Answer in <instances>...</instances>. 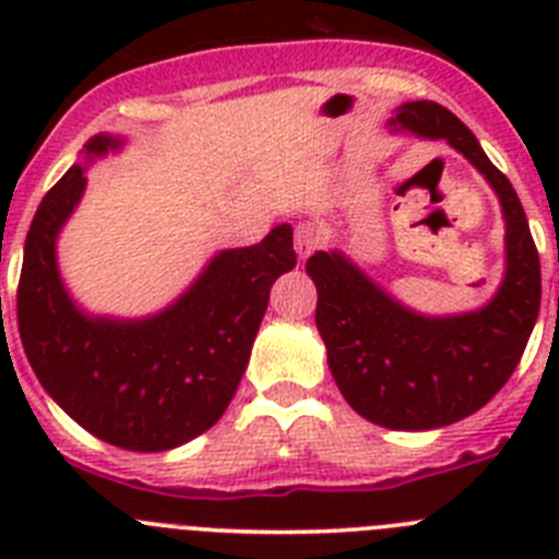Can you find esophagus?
I'll list each match as a JSON object with an SVG mask.
<instances>
[{
  "instance_id": "1",
  "label": "esophagus",
  "mask_w": 559,
  "mask_h": 559,
  "mask_svg": "<svg viewBox=\"0 0 559 559\" xmlns=\"http://www.w3.org/2000/svg\"><path fill=\"white\" fill-rule=\"evenodd\" d=\"M324 235L322 229L316 224H310V221H302V224L296 226V237H294V246H296V254H299V260H308L310 254H313L319 246H322Z\"/></svg>"
}]
</instances>
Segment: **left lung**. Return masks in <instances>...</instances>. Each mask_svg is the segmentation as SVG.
I'll return each mask as SVG.
<instances>
[{
	"label": "left lung",
	"instance_id": "obj_1",
	"mask_svg": "<svg viewBox=\"0 0 559 559\" xmlns=\"http://www.w3.org/2000/svg\"><path fill=\"white\" fill-rule=\"evenodd\" d=\"M394 131L448 140L490 181L507 221V274L481 310L419 316L355 269L341 251H316V328L349 406L374 426L428 431L471 417L510 380L540 310V257L510 179L487 159L473 131L445 106H400Z\"/></svg>",
	"mask_w": 559,
	"mask_h": 559
}]
</instances>
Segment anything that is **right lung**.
I'll use <instances>...</instances> for the list:
<instances>
[{
    "instance_id": "obj_1",
    "label": "right lung",
    "mask_w": 559,
    "mask_h": 559,
    "mask_svg": "<svg viewBox=\"0 0 559 559\" xmlns=\"http://www.w3.org/2000/svg\"><path fill=\"white\" fill-rule=\"evenodd\" d=\"M122 140L95 136L86 156ZM86 190L72 165L44 195L24 240L16 313L29 367L49 397L108 445L170 451L224 417L249 364L271 285L296 265L294 229L221 251L167 310L140 322L86 316L69 299L56 237Z\"/></svg>"
}]
</instances>
